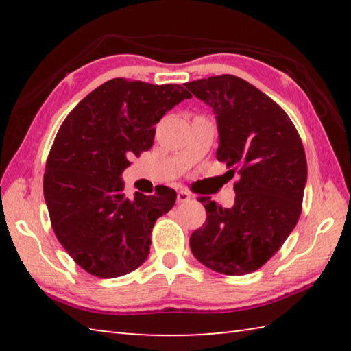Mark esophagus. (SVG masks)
Listing matches in <instances>:
<instances>
[{
    "label": "esophagus",
    "instance_id": "1",
    "mask_svg": "<svg viewBox=\"0 0 351 351\" xmlns=\"http://www.w3.org/2000/svg\"><path fill=\"white\" fill-rule=\"evenodd\" d=\"M192 198H193L192 195H190L189 192H186V190H180V192H178L176 201H178V203H187V201H190Z\"/></svg>",
    "mask_w": 351,
    "mask_h": 351
}]
</instances>
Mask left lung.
Returning a JSON list of instances; mask_svg holds the SVG:
<instances>
[{"instance_id":"8db88e82","label":"left lung","mask_w":351,"mask_h":351,"mask_svg":"<svg viewBox=\"0 0 351 351\" xmlns=\"http://www.w3.org/2000/svg\"><path fill=\"white\" fill-rule=\"evenodd\" d=\"M186 86L215 112L217 159L240 175L229 209L199 198L207 218L190 235V249L219 274H251L299 221L306 184L304 144L287 112L240 77L223 74Z\"/></svg>"}]
</instances>
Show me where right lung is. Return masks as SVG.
<instances>
[{
	"label": "right lung",
	"mask_w": 351,
	"mask_h": 351,
	"mask_svg": "<svg viewBox=\"0 0 351 351\" xmlns=\"http://www.w3.org/2000/svg\"><path fill=\"white\" fill-rule=\"evenodd\" d=\"M190 97L181 85L112 79L62 123L46 161L45 201L57 240L90 274L125 276L147 260L153 226L175 206L176 192L128 199L122 171L152 148L165 112Z\"/></svg>",
	"instance_id": "obj_1"
}]
</instances>
